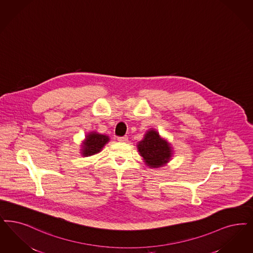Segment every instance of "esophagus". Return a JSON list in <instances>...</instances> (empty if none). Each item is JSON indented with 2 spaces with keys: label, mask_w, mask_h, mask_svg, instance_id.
I'll return each mask as SVG.
<instances>
[{
  "label": "esophagus",
  "mask_w": 253,
  "mask_h": 253,
  "mask_svg": "<svg viewBox=\"0 0 253 253\" xmlns=\"http://www.w3.org/2000/svg\"><path fill=\"white\" fill-rule=\"evenodd\" d=\"M118 140L120 142H127L128 141V137L127 136H122V137H118Z\"/></svg>",
  "instance_id": "obj_1"
}]
</instances>
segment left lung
I'll return each instance as SVG.
<instances>
[{
    "label": "left lung",
    "instance_id": "left-lung-1",
    "mask_svg": "<svg viewBox=\"0 0 253 253\" xmlns=\"http://www.w3.org/2000/svg\"><path fill=\"white\" fill-rule=\"evenodd\" d=\"M140 155L145 159L146 165L158 168L170 161L172 148L166 140L162 139L157 131L149 130L137 145Z\"/></svg>",
    "mask_w": 253,
    "mask_h": 253
}]
</instances>
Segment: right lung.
<instances>
[{"mask_svg": "<svg viewBox=\"0 0 253 253\" xmlns=\"http://www.w3.org/2000/svg\"><path fill=\"white\" fill-rule=\"evenodd\" d=\"M109 141L108 136L97 133L95 131L88 133L86 136V140L83 142L82 145V155L84 157L91 156L101 151V149L105 144Z\"/></svg>", "mask_w": 253, "mask_h": 253, "instance_id": "obj_1", "label": "right lung"}]
</instances>
